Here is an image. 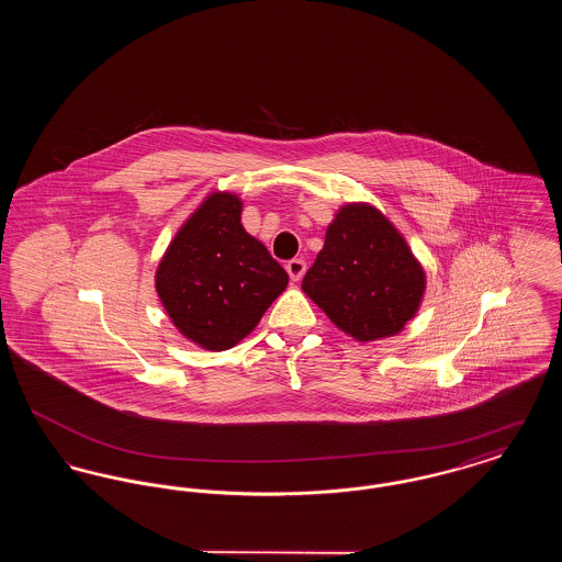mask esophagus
Returning <instances> with one entry per match:
<instances>
[{"label":"esophagus","mask_w":562,"mask_h":562,"mask_svg":"<svg viewBox=\"0 0 562 562\" xmlns=\"http://www.w3.org/2000/svg\"><path fill=\"white\" fill-rule=\"evenodd\" d=\"M305 269H307V266H305L303 259H291V261L286 263V271H289V276H291L293 282H299V280L303 278Z\"/></svg>","instance_id":"esophagus-1"}]
</instances>
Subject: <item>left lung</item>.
Returning <instances> with one entry per match:
<instances>
[{"mask_svg": "<svg viewBox=\"0 0 562 562\" xmlns=\"http://www.w3.org/2000/svg\"><path fill=\"white\" fill-rule=\"evenodd\" d=\"M301 289L358 341L401 333L426 293V273L401 232L369 204H348L326 229Z\"/></svg>", "mask_w": 562, "mask_h": 562, "instance_id": "8db88e82", "label": "left lung"}]
</instances>
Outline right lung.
Segmentation results:
<instances>
[{"instance_id":"obj_1","label":"right lung","mask_w":562,"mask_h":562,"mask_svg":"<svg viewBox=\"0 0 562 562\" xmlns=\"http://www.w3.org/2000/svg\"><path fill=\"white\" fill-rule=\"evenodd\" d=\"M241 200L211 193L170 241L156 291L172 324L211 351L234 348L289 284L268 248L241 227Z\"/></svg>"}]
</instances>
